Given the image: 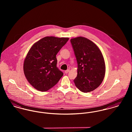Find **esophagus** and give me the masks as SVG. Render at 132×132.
<instances>
[{
  "instance_id": "obj_1",
  "label": "esophagus",
  "mask_w": 132,
  "mask_h": 132,
  "mask_svg": "<svg viewBox=\"0 0 132 132\" xmlns=\"http://www.w3.org/2000/svg\"><path fill=\"white\" fill-rule=\"evenodd\" d=\"M69 72H70V70H69V69H68V70H66V71H64V73H65V74H67V73H68Z\"/></svg>"
}]
</instances>
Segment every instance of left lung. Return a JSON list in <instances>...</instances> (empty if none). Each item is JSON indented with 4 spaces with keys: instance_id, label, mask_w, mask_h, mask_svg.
<instances>
[{
    "instance_id": "left-lung-1",
    "label": "left lung",
    "mask_w": 132,
    "mask_h": 132,
    "mask_svg": "<svg viewBox=\"0 0 132 132\" xmlns=\"http://www.w3.org/2000/svg\"><path fill=\"white\" fill-rule=\"evenodd\" d=\"M78 63L76 86L83 93L97 88L105 75L106 65L99 48L87 38L79 37L71 39Z\"/></svg>"
}]
</instances>
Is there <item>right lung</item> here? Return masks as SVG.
Returning <instances> with one entry per match:
<instances>
[{"mask_svg": "<svg viewBox=\"0 0 132 132\" xmlns=\"http://www.w3.org/2000/svg\"><path fill=\"white\" fill-rule=\"evenodd\" d=\"M69 38L46 37L36 42L23 63L27 81L37 90L46 92L57 83L63 75L56 67V55Z\"/></svg>", "mask_w": 132, "mask_h": 132, "instance_id": "1", "label": "right lung"}]
</instances>
